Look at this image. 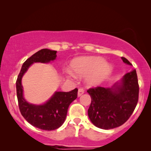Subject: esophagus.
<instances>
[{"mask_svg":"<svg viewBox=\"0 0 151 151\" xmlns=\"http://www.w3.org/2000/svg\"><path fill=\"white\" fill-rule=\"evenodd\" d=\"M84 93V89L83 88H79V89H78V97H80V96H81L82 94H83Z\"/></svg>","mask_w":151,"mask_h":151,"instance_id":"obj_1","label":"esophagus"}]
</instances>
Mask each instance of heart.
I'll return each instance as SVG.
<instances>
[{"label": "heart", "instance_id": "heart-1", "mask_svg": "<svg viewBox=\"0 0 151 151\" xmlns=\"http://www.w3.org/2000/svg\"><path fill=\"white\" fill-rule=\"evenodd\" d=\"M71 69L78 76H88L87 82L91 85H97L108 77L113 67L100 57H81L74 60L71 63ZM69 76H74L71 70H65Z\"/></svg>", "mask_w": 151, "mask_h": 151}]
</instances>
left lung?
Returning a JSON list of instances; mask_svg holds the SVG:
<instances>
[{
  "label": "left lung",
  "mask_w": 151,
  "mask_h": 151,
  "mask_svg": "<svg viewBox=\"0 0 151 151\" xmlns=\"http://www.w3.org/2000/svg\"><path fill=\"white\" fill-rule=\"evenodd\" d=\"M124 63L131 65L125 58ZM91 103L88 109L90 120L98 128L109 130L122 125L131 117L138 102L139 84L136 70L126 73L111 87L89 88Z\"/></svg>",
  "instance_id": "1"
}]
</instances>
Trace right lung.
<instances>
[{
  "label": "right lung",
  "mask_w": 151,
  "mask_h": 151,
  "mask_svg": "<svg viewBox=\"0 0 151 151\" xmlns=\"http://www.w3.org/2000/svg\"><path fill=\"white\" fill-rule=\"evenodd\" d=\"M56 53V51L48 49H42L35 53L23 63L16 80L18 106L22 115L30 124L45 131L57 129L63 125L70 104L77 98L78 88L69 92L55 91L44 104H34L24 98L22 78L32 64L49 63L55 60Z\"/></svg>",
  "instance_id": "add662e5"
}]
</instances>
